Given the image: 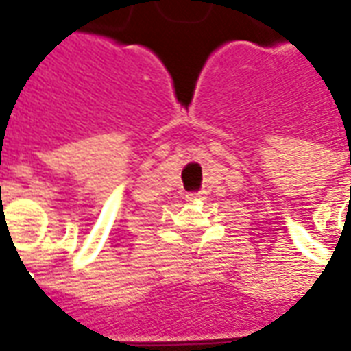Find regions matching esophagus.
Wrapping results in <instances>:
<instances>
[{"instance_id":"esophagus-1","label":"esophagus","mask_w":351,"mask_h":351,"mask_svg":"<svg viewBox=\"0 0 351 351\" xmlns=\"http://www.w3.org/2000/svg\"><path fill=\"white\" fill-rule=\"evenodd\" d=\"M207 193L205 191H196V193H187L185 195V200L187 202H196V200H204V198H207Z\"/></svg>"}]
</instances>
